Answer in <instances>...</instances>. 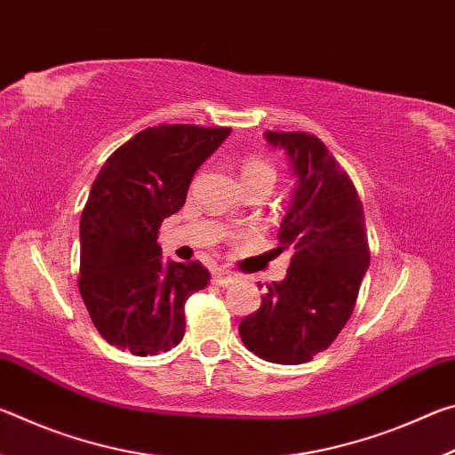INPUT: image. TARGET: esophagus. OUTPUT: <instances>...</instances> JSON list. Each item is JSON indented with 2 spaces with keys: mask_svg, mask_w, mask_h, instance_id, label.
<instances>
[{
  "mask_svg": "<svg viewBox=\"0 0 455 455\" xmlns=\"http://www.w3.org/2000/svg\"><path fill=\"white\" fill-rule=\"evenodd\" d=\"M235 281H236V276L233 273L225 271V268H217V271L212 273V283L220 284V287H228V284H233Z\"/></svg>",
  "mask_w": 455,
  "mask_h": 455,
  "instance_id": "34e87169",
  "label": "esophagus"
}]
</instances>
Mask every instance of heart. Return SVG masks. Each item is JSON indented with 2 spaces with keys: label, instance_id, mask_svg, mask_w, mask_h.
<instances>
[{
  "label": "heart",
  "instance_id": "b5f03b06",
  "mask_svg": "<svg viewBox=\"0 0 455 455\" xmlns=\"http://www.w3.org/2000/svg\"><path fill=\"white\" fill-rule=\"evenodd\" d=\"M238 174H241V180L244 184V188H251V187H263L271 188L273 182H275V166L268 158H265L263 154H246L243 158L241 166H238Z\"/></svg>",
  "mask_w": 455,
  "mask_h": 455
}]
</instances>
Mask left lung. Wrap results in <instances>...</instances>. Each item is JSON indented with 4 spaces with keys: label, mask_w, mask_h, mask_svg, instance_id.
I'll use <instances>...</instances> for the list:
<instances>
[{
    "label": "left lung",
    "mask_w": 455,
    "mask_h": 455,
    "mask_svg": "<svg viewBox=\"0 0 455 455\" xmlns=\"http://www.w3.org/2000/svg\"><path fill=\"white\" fill-rule=\"evenodd\" d=\"M289 154L295 190L279 228L292 259L283 281L267 284L259 309L238 325L244 347L281 365L311 361L349 321L369 267L363 204L349 174L315 134L265 132Z\"/></svg>",
    "instance_id": "1"
}]
</instances>
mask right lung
<instances>
[{
  "mask_svg": "<svg viewBox=\"0 0 455 455\" xmlns=\"http://www.w3.org/2000/svg\"><path fill=\"white\" fill-rule=\"evenodd\" d=\"M230 128L158 124L114 150L92 184L80 219L78 287L108 343L146 357L182 341L184 303L211 273L174 263L156 243L163 220L179 212L196 168Z\"/></svg>",
  "mask_w": 455,
  "mask_h": 455,
  "instance_id": "1",
  "label": "right lung"
}]
</instances>
